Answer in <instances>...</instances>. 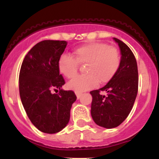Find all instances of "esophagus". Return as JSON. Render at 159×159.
<instances>
[{
  "instance_id": "esophagus-1",
  "label": "esophagus",
  "mask_w": 159,
  "mask_h": 159,
  "mask_svg": "<svg viewBox=\"0 0 159 159\" xmlns=\"http://www.w3.org/2000/svg\"><path fill=\"white\" fill-rule=\"evenodd\" d=\"M75 95H76V96H77V99H80L81 96V95H82V93H81V92H75Z\"/></svg>"
}]
</instances>
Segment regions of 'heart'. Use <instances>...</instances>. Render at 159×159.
Here are the masks:
<instances>
[{"label":"heart","instance_id":"heart-1","mask_svg":"<svg viewBox=\"0 0 159 159\" xmlns=\"http://www.w3.org/2000/svg\"><path fill=\"white\" fill-rule=\"evenodd\" d=\"M75 58L62 55L58 61L60 72L67 79L78 75L79 66L87 65L84 76L68 83L67 88L75 92L92 89L99 84H106L113 78L121 64V55L118 48L105 43L92 42L75 50Z\"/></svg>","mask_w":159,"mask_h":159}]
</instances>
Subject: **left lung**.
<instances>
[{
  "instance_id": "8db88e82",
  "label": "left lung",
  "mask_w": 159,
  "mask_h": 159,
  "mask_svg": "<svg viewBox=\"0 0 159 159\" xmlns=\"http://www.w3.org/2000/svg\"><path fill=\"white\" fill-rule=\"evenodd\" d=\"M121 52V64L116 75L103 88L90 92L92 95L91 114L94 122L104 128L111 129L127 119L135 101L139 87V73L136 59L130 48L117 38ZM106 91L107 96L100 94Z\"/></svg>"
}]
</instances>
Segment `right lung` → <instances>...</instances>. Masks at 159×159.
Returning a JSON list of instances; mask_svg holds the SVG:
<instances>
[{"mask_svg":"<svg viewBox=\"0 0 159 159\" xmlns=\"http://www.w3.org/2000/svg\"><path fill=\"white\" fill-rule=\"evenodd\" d=\"M67 44L64 40H43L25 56L19 75V91L28 117L35 127L47 134L64 129L76 100L72 91L61 89L65 84L58 61ZM52 89L59 90L53 94ZM57 93V92H56Z\"/></svg>","mask_w":159,"mask_h":159,"instance_id":"1","label":"right lung"}]
</instances>
